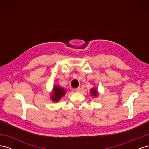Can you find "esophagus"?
Masks as SVG:
<instances>
[{"mask_svg": "<svg viewBox=\"0 0 149 149\" xmlns=\"http://www.w3.org/2000/svg\"><path fill=\"white\" fill-rule=\"evenodd\" d=\"M74 91H75L76 92H80V91H81V88H76V89H74Z\"/></svg>", "mask_w": 149, "mask_h": 149, "instance_id": "esophagus-1", "label": "esophagus"}]
</instances>
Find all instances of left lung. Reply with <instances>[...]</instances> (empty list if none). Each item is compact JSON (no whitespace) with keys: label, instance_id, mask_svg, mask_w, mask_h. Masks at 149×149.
<instances>
[{"label":"left lung","instance_id":"8db88e82","mask_svg":"<svg viewBox=\"0 0 149 149\" xmlns=\"http://www.w3.org/2000/svg\"><path fill=\"white\" fill-rule=\"evenodd\" d=\"M90 94H91V95L93 96L94 97H97L98 95H99L98 91H97V90L96 88L91 89V93H90Z\"/></svg>","mask_w":149,"mask_h":149}]
</instances>
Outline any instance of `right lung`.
Returning a JSON list of instances; mask_svg holds the SVG:
<instances>
[{
    "mask_svg": "<svg viewBox=\"0 0 149 149\" xmlns=\"http://www.w3.org/2000/svg\"><path fill=\"white\" fill-rule=\"evenodd\" d=\"M66 90L59 86H55L52 89V92L50 94L51 100L54 102H56L59 101L66 94Z\"/></svg>",
    "mask_w": 149,
    "mask_h": 149,
    "instance_id": "add662e5",
    "label": "right lung"
}]
</instances>
